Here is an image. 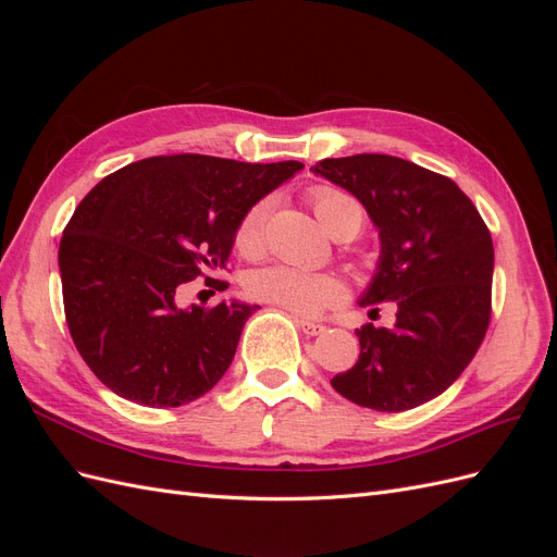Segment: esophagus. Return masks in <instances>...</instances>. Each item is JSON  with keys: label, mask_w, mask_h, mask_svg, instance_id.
<instances>
[{"label": "esophagus", "mask_w": 557, "mask_h": 557, "mask_svg": "<svg viewBox=\"0 0 557 557\" xmlns=\"http://www.w3.org/2000/svg\"><path fill=\"white\" fill-rule=\"evenodd\" d=\"M299 327H301V332H305L307 336H318V334H323L327 330L325 325L311 323V320H299Z\"/></svg>", "instance_id": "1"}]
</instances>
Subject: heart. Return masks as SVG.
<instances>
[{"instance_id": "obj_1", "label": "heart", "mask_w": 557, "mask_h": 557, "mask_svg": "<svg viewBox=\"0 0 557 557\" xmlns=\"http://www.w3.org/2000/svg\"><path fill=\"white\" fill-rule=\"evenodd\" d=\"M309 197L318 221L334 237H342V234L352 237L362 227V205L350 193L332 188V185H318ZM269 211H272V199H260L239 221L237 232H234V244H237L244 256L252 258L264 248ZM246 293L252 299L267 301V305L290 311L295 315H318L342 299L344 288L330 274L305 272V269L290 264H272L248 276Z\"/></svg>"}]
</instances>
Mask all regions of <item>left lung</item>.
Masks as SVG:
<instances>
[{
    "label": "left lung",
    "instance_id": "obj_1",
    "mask_svg": "<svg viewBox=\"0 0 557 557\" xmlns=\"http://www.w3.org/2000/svg\"><path fill=\"white\" fill-rule=\"evenodd\" d=\"M311 170L356 195L379 230V267L358 305L397 309L393 330H356L360 358L332 387L374 411L420 407L465 372L491 323V230L450 178L409 160L360 153Z\"/></svg>",
    "mask_w": 557,
    "mask_h": 557
}]
</instances>
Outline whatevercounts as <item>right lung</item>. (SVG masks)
<instances>
[{"label": "right lung", "instance_id": "1", "mask_svg": "<svg viewBox=\"0 0 557 557\" xmlns=\"http://www.w3.org/2000/svg\"><path fill=\"white\" fill-rule=\"evenodd\" d=\"M301 166L158 156L83 197L58 252L64 315L81 358L109 391L170 409L223 379L258 307L223 299L181 309L178 288L223 272L244 213Z\"/></svg>", "mask_w": 557, "mask_h": 557}]
</instances>
